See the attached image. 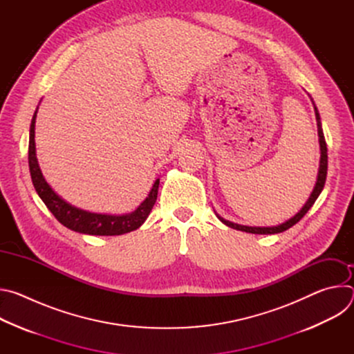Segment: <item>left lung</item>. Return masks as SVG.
Returning a JSON list of instances; mask_svg holds the SVG:
<instances>
[{
    "instance_id": "left-lung-1",
    "label": "left lung",
    "mask_w": 354,
    "mask_h": 354,
    "mask_svg": "<svg viewBox=\"0 0 354 354\" xmlns=\"http://www.w3.org/2000/svg\"><path fill=\"white\" fill-rule=\"evenodd\" d=\"M314 104V102H313ZM314 111H315V118H317V126H318V137H319V147H321V160H319V169H318V178H317V183L315 187L311 193V196L308 197L307 203L304 205L294 217H291L290 220H287L286 223L276 225V227H248V225H241V224H235L231 223L228 220H224L223 217L217 216L220 218L221 223H224L225 225L234 228V230H239L243 232H250V234H279L283 232L288 228H291L294 224H297L302 217L307 214V212L313 207V205L315 203V200L318 198V196L321 194L324 186H325V180H326V174H328V148H326V141L324 137V131H322V123H321V116L319 112L317 109V106L314 105Z\"/></svg>"
}]
</instances>
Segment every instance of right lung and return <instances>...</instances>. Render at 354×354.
Instances as JSON below:
<instances>
[{
    "instance_id": "1",
    "label": "right lung",
    "mask_w": 354,
    "mask_h": 354,
    "mask_svg": "<svg viewBox=\"0 0 354 354\" xmlns=\"http://www.w3.org/2000/svg\"><path fill=\"white\" fill-rule=\"evenodd\" d=\"M37 109L32 118L30 130H29V171L32 183L43 200L47 209L53 213V216L67 228L88 234V235H122L130 231L137 230L147 220L149 212L157 201L160 179H157L149 190L147 198L130 214L123 216H111V214H97L81 210L75 206H71L64 198H62L50 185L46 182L37 158H36V145H35V123H36Z\"/></svg>"
}]
</instances>
